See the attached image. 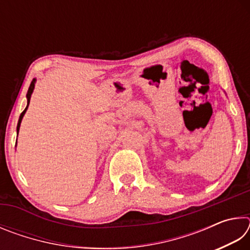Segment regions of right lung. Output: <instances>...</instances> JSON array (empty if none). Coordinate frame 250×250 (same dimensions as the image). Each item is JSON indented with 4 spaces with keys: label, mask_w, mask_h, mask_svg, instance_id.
<instances>
[{
    "label": "right lung",
    "mask_w": 250,
    "mask_h": 250,
    "mask_svg": "<svg viewBox=\"0 0 250 250\" xmlns=\"http://www.w3.org/2000/svg\"><path fill=\"white\" fill-rule=\"evenodd\" d=\"M34 86H35V79L32 80V83H31V84H29V88H28V90H27V95H26V97H27V105H26V108H25L24 111H23L22 113H21V116H20L19 124H18V133H19V130H20L21 122H22V119H23V117H24V115H25V112H26V110H27V108H28L29 99H31V95H32V92H33V90H34Z\"/></svg>",
    "instance_id": "obj_1"
}]
</instances>
